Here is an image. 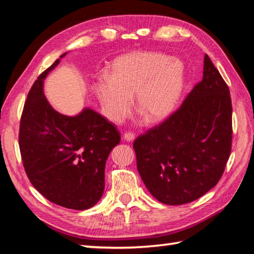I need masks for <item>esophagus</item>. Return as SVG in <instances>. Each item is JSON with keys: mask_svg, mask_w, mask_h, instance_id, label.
<instances>
[{"mask_svg": "<svg viewBox=\"0 0 254 254\" xmlns=\"http://www.w3.org/2000/svg\"><path fill=\"white\" fill-rule=\"evenodd\" d=\"M123 138H124V140H126V141H132V140L134 139V133L130 132V131H127L124 133Z\"/></svg>", "mask_w": 254, "mask_h": 254, "instance_id": "obj_1", "label": "esophagus"}]
</instances>
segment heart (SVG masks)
I'll return each mask as SVG.
<instances>
[{
    "instance_id": "heart-1",
    "label": "heart",
    "mask_w": 254,
    "mask_h": 254,
    "mask_svg": "<svg viewBox=\"0 0 254 254\" xmlns=\"http://www.w3.org/2000/svg\"><path fill=\"white\" fill-rule=\"evenodd\" d=\"M184 65L155 52H133L113 62L108 78L94 86L104 115L114 123L125 120L134 95L137 109L150 122L160 121L174 110L182 94Z\"/></svg>"
}]
</instances>
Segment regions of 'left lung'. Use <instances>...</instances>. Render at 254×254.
Returning <instances> with one entry per match:
<instances>
[{
  "instance_id": "left-lung-1",
  "label": "left lung",
  "mask_w": 254,
  "mask_h": 254,
  "mask_svg": "<svg viewBox=\"0 0 254 254\" xmlns=\"http://www.w3.org/2000/svg\"><path fill=\"white\" fill-rule=\"evenodd\" d=\"M229 88L205 54L203 78L164 122L133 142L150 193L168 205L201 198L216 186L232 151Z\"/></svg>"
}]
</instances>
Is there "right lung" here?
Here are the masks:
<instances>
[{"label": "right lung", "instance_id": "1", "mask_svg": "<svg viewBox=\"0 0 254 254\" xmlns=\"http://www.w3.org/2000/svg\"><path fill=\"white\" fill-rule=\"evenodd\" d=\"M59 63L56 60L40 74L27 95L19 125L20 155L30 183L44 198L87 210L103 194L105 163L121 136L114 124L93 110L70 117L50 105L43 81Z\"/></svg>", "mask_w": 254, "mask_h": 254}]
</instances>
